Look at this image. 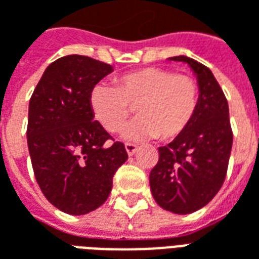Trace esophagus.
Listing matches in <instances>:
<instances>
[{
  "instance_id": "esophagus-1",
  "label": "esophagus",
  "mask_w": 259,
  "mask_h": 259,
  "mask_svg": "<svg viewBox=\"0 0 259 259\" xmlns=\"http://www.w3.org/2000/svg\"><path fill=\"white\" fill-rule=\"evenodd\" d=\"M124 148H126V151H127L129 155H133V154L137 151V146L133 144V143H126V144H124Z\"/></svg>"
}]
</instances>
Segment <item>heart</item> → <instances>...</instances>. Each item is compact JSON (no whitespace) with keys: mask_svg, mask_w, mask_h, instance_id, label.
I'll list each match as a JSON object with an SVG mask.
<instances>
[{"mask_svg":"<svg viewBox=\"0 0 259 259\" xmlns=\"http://www.w3.org/2000/svg\"><path fill=\"white\" fill-rule=\"evenodd\" d=\"M198 102L200 85L193 76L162 68L127 72L116 79V87L97 84L90 93L94 116L109 133L123 129L136 107L139 118L124 130L130 140L179 137L193 122Z\"/></svg>","mask_w":259,"mask_h":259,"instance_id":"1","label":"heart"}]
</instances>
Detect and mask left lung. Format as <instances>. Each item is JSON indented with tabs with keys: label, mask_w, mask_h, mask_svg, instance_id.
Here are the masks:
<instances>
[{
	"label": "left lung",
	"mask_w": 259,
	"mask_h": 259,
	"mask_svg": "<svg viewBox=\"0 0 259 259\" xmlns=\"http://www.w3.org/2000/svg\"><path fill=\"white\" fill-rule=\"evenodd\" d=\"M198 77L200 102L190 126L168 146L159 147V159L150 174L158 205L175 213H191L205 206L221 190L233 144L228 100L205 65L187 57Z\"/></svg>",
	"instance_id": "left-lung-1"
}]
</instances>
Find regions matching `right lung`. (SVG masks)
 <instances>
[{
  "instance_id": "1",
  "label": "right lung",
  "mask_w": 259,
  "mask_h": 259,
  "mask_svg": "<svg viewBox=\"0 0 259 259\" xmlns=\"http://www.w3.org/2000/svg\"><path fill=\"white\" fill-rule=\"evenodd\" d=\"M111 72L105 62L66 55L46 69L29 102L27 146L37 183L54 206L70 215L102 205L127 159L123 143L93 119L90 93Z\"/></svg>"
}]
</instances>
